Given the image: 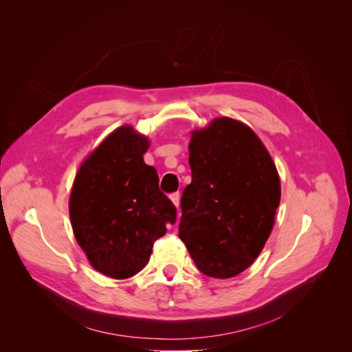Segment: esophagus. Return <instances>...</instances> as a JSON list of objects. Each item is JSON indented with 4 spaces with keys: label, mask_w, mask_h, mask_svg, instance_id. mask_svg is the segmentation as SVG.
Segmentation results:
<instances>
[{
    "label": "esophagus",
    "mask_w": 352,
    "mask_h": 352,
    "mask_svg": "<svg viewBox=\"0 0 352 352\" xmlns=\"http://www.w3.org/2000/svg\"><path fill=\"white\" fill-rule=\"evenodd\" d=\"M170 199H172L173 206L177 208V207H179V202H180V195H179V192H175V194L170 195Z\"/></svg>",
    "instance_id": "obj_1"
}]
</instances>
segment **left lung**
<instances>
[{
	"mask_svg": "<svg viewBox=\"0 0 352 352\" xmlns=\"http://www.w3.org/2000/svg\"><path fill=\"white\" fill-rule=\"evenodd\" d=\"M192 182L184 190L179 238L199 272L238 276L267 242L280 202V177L248 124L216 117L190 132Z\"/></svg>",
	"mask_w": 352,
	"mask_h": 352,
	"instance_id": "8db88e82",
	"label": "left lung"
}]
</instances>
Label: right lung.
Returning <instances> with one entry per match:
<instances>
[{
    "label": "right lung",
    "mask_w": 352,
    "mask_h": 352,
    "mask_svg": "<svg viewBox=\"0 0 352 352\" xmlns=\"http://www.w3.org/2000/svg\"><path fill=\"white\" fill-rule=\"evenodd\" d=\"M148 136L117 127L79 166L69 198L72 229L92 267L113 279L132 278L150 260L154 241L176 221L144 154Z\"/></svg>",
    "instance_id": "right-lung-1"
}]
</instances>
